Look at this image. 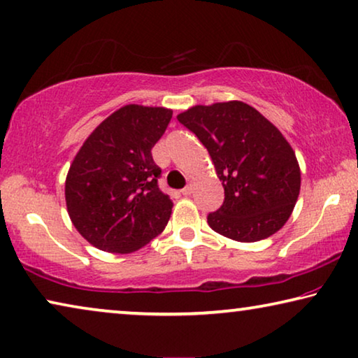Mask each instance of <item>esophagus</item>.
<instances>
[{"label": "esophagus", "mask_w": 358, "mask_h": 358, "mask_svg": "<svg viewBox=\"0 0 358 358\" xmlns=\"http://www.w3.org/2000/svg\"><path fill=\"white\" fill-rule=\"evenodd\" d=\"M191 193H193V185L185 186V188L181 189V194H183V196H191Z\"/></svg>", "instance_id": "obj_1"}]
</instances>
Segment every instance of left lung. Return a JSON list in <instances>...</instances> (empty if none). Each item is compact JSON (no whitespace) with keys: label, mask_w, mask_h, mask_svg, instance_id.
<instances>
[{"label":"left lung","mask_w":358,"mask_h":358,"mask_svg":"<svg viewBox=\"0 0 358 358\" xmlns=\"http://www.w3.org/2000/svg\"><path fill=\"white\" fill-rule=\"evenodd\" d=\"M177 119L207 148L225 189L207 215L212 230L241 243L278 231L301 191L296 154L278 128L241 101L194 106Z\"/></svg>","instance_id":"1"}]
</instances>
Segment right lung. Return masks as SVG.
Wrapping results in <instances>:
<instances>
[{"label":"right lung","instance_id":"right-lung-1","mask_svg":"<svg viewBox=\"0 0 358 358\" xmlns=\"http://www.w3.org/2000/svg\"><path fill=\"white\" fill-rule=\"evenodd\" d=\"M170 119V109L128 104L80 148L66 178L67 212L94 248L128 254L164 231L173 202L159 189L151 149Z\"/></svg>","mask_w":358,"mask_h":358}]
</instances>
